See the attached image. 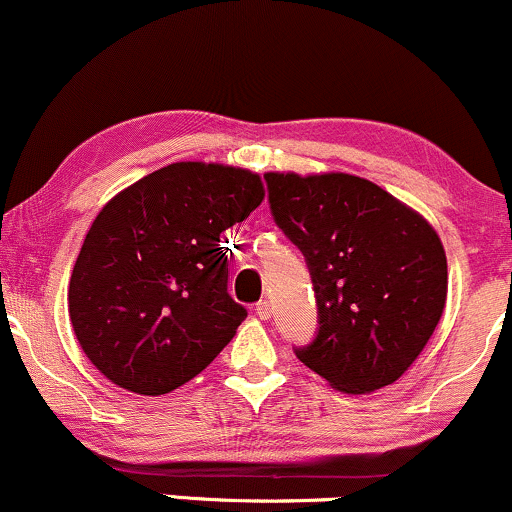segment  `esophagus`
Returning <instances> with one entry per match:
<instances>
[{"instance_id": "esophagus-1", "label": "esophagus", "mask_w": 512, "mask_h": 512, "mask_svg": "<svg viewBox=\"0 0 512 512\" xmlns=\"http://www.w3.org/2000/svg\"><path fill=\"white\" fill-rule=\"evenodd\" d=\"M255 313L262 317V320H269V317L274 315V305H272V301H260L255 305Z\"/></svg>"}]
</instances>
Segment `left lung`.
I'll return each mask as SVG.
<instances>
[{
    "instance_id": "obj_1",
    "label": "left lung",
    "mask_w": 512,
    "mask_h": 512,
    "mask_svg": "<svg viewBox=\"0 0 512 512\" xmlns=\"http://www.w3.org/2000/svg\"><path fill=\"white\" fill-rule=\"evenodd\" d=\"M274 221L305 255L320 315L296 356L346 395L407 373L448 298L436 228L375 182L349 173H267Z\"/></svg>"
}]
</instances>
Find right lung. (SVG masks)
<instances>
[{
	"instance_id": "obj_1",
	"label": "right lung",
	"mask_w": 512,
	"mask_h": 512,
	"mask_svg": "<svg viewBox=\"0 0 512 512\" xmlns=\"http://www.w3.org/2000/svg\"><path fill=\"white\" fill-rule=\"evenodd\" d=\"M264 199L260 175L180 161L98 211L69 279V320L110 383L158 397L221 354L248 317L228 296L221 233Z\"/></svg>"
}]
</instances>
